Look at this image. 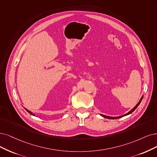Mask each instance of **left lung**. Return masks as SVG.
<instances>
[{"instance_id": "8db88e82", "label": "left lung", "mask_w": 157, "mask_h": 157, "mask_svg": "<svg viewBox=\"0 0 157 157\" xmlns=\"http://www.w3.org/2000/svg\"><path fill=\"white\" fill-rule=\"evenodd\" d=\"M142 98H143V96L141 98V99H140V100L139 101V102L137 103V105L133 108L131 111H130L128 113H127V114H124V115H123V116H121V117H107V116H105V115H103V114H101L103 117H104V118H109V119H118V118H121V117H125V116H126V115H128V114H131V113H132L133 111H135V110L137 108V107L140 105V102H141V101H142Z\"/></svg>"}]
</instances>
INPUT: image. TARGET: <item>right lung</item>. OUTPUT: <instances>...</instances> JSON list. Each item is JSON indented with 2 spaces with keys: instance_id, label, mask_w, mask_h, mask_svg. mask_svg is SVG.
<instances>
[{
  "instance_id": "add662e5",
  "label": "right lung",
  "mask_w": 157,
  "mask_h": 157,
  "mask_svg": "<svg viewBox=\"0 0 157 157\" xmlns=\"http://www.w3.org/2000/svg\"><path fill=\"white\" fill-rule=\"evenodd\" d=\"M26 111H27V112H28V113H30V114H32V115H33V116H34V114H33V113H32L31 111H28V109H26Z\"/></svg>"
}]
</instances>
